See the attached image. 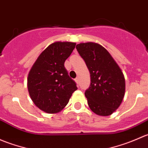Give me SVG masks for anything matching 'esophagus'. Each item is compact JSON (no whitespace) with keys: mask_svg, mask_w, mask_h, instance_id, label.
Returning <instances> with one entry per match:
<instances>
[{"mask_svg":"<svg viewBox=\"0 0 148 148\" xmlns=\"http://www.w3.org/2000/svg\"><path fill=\"white\" fill-rule=\"evenodd\" d=\"M75 82H77V85H78V86H79V78H76L75 79Z\"/></svg>","mask_w":148,"mask_h":148,"instance_id":"esophagus-1","label":"esophagus"}]
</instances>
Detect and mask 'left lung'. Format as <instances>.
Instances as JSON below:
<instances>
[{"label":"left lung","mask_w":148,"mask_h":148,"mask_svg":"<svg viewBox=\"0 0 148 148\" xmlns=\"http://www.w3.org/2000/svg\"><path fill=\"white\" fill-rule=\"evenodd\" d=\"M76 49L90 73V86L84 93L89 108L98 115H110L120 107L125 95L122 71L99 44L82 43L77 44Z\"/></svg>","instance_id":"1"}]
</instances>
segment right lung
I'll use <instances>...</instances> for the list:
<instances>
[{"mask_svg":"<svg viewBox=\"0 0 148 148\" xmlns=\"http://www.w3.org/2000/svg\"><path fill=\"white\" fill-rule=\"evenodd\" d=\"M76 44L55 42L39 55L28 77V89L31 99L46 113H57L68 104L77 89L64 66Z\"/></svg>","mask_w":148,"mask_h":148,"instance_id":"1","label":"right lung"}]
</instances>
